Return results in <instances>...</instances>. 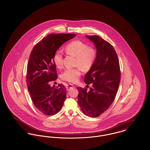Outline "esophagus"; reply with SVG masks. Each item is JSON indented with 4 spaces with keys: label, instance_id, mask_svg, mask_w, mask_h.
I'll return each instance as SVG.
<instances>
[{
    "label": "esophagus",
    "instance_id": "1",
    "mask_svg": "<svg viewBox=\"0 0 150 150\" xmlns=\"http://www.w3.org/2000/svg\"><path fill=\"white\" fill-rule=\"evenodd\" d=\"M73 88H74V86H73L72 84H68L66 86V89L67 91H69L70 89H71Z\"/></svg>",
    "mask_w": 150,
    "mask_h": 150
}]
</instances>
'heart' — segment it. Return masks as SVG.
I'll return each mask as SVG.
<instances>
[{
	"label": "heart",
	"instance_id": "obj_1",
	"mask_svg": "<svg viewBox=\"0 0 150 150\" xmlns=\"http://www.w3.org/2000/svg\"><path fill=\"white\" fill-rule=\"evenodd\" d=\"M64 50L67 54L75 57V64L77 67L66 69L61 75V78L70 83H75L78 81L82 70L87 72L92 69L97 58V52L93 46H89L86 43L79 40H73L66 44ZM53 60L56 66L60 68L63 61L62 53L59 50L56 51Z\"/></svg>",
	"mask_w": 150,
	"mask_h": 150
}]
</instances>
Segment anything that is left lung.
I'll return each instance as SVG.
<instances>
[{
	"label": "left lung",
	"instance_id": "1",
	"mask_svg": "<svg viewBox=\"0 0 150 150\" xmlns=\"http://www.w3.org/2000/svg\"><path fill=\"white\" fill-rule=\"evenodd\" d=\"M97 50V56L92 69L86 74L84 81L91 85L89 91L78 87V105L84 114L98 117L114 102L120 81V70L114 48L98 35H86Z\"/></svg>",
	"mask_w": 150,
	"mask_h": 150
}]
</instances>
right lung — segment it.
Here are the masks:
<instances>
[{
	"label": "right lung",
	"instance_id": "right-lung-1",
	"mask_svg": "<svg viewBox=\"0 0 150 150\" xmlns=\"http://www.w3.org/2000/svg\"><path fill=\"white\" fill-rule=\"evenodd\" d=\"M75 34H51L37 43L31 51L27 67L26 81L31 98L36 108L45 115L58 113L66 98V89L62 84L50 86L57 79L56 66L53 57L66 42Z\"/></svg>",
	"mask_w": 150,
	"mask_h": 150
}]
</instances>
